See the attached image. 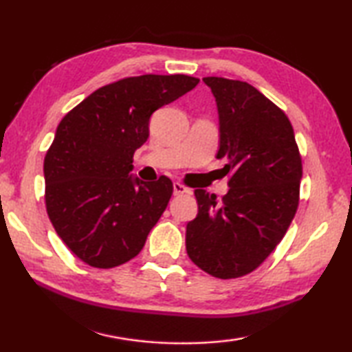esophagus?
I'll return each instance as SVG.
<instances>
[{"instance_id":"34e87169","label":"esophagus","mask_w":352,"mask_h":352,"mask_svg":"<svg viewBox=\"0 0 352 352\" xmlns=\"http://www.w3.org/2000/svg\"><path fill=\"white\" fill-rule=\"evenodd\" d=\"M183 194H189V189L184 186L182 183H174V195H183Z\"/></svg>"}]
</instances>
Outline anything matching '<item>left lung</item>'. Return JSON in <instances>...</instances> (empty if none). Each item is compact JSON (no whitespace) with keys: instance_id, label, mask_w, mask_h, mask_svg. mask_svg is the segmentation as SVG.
<instances>
[{"instance_id":"obj_1","label":"left lung","mask_w":352,"mask_h":352,"mask_svg":"<svg viewBox=\"0 0 352 352\" xmlns=\"http://www.w3.org/2000/svg\"><path fill=\"white\" fill-rule=\"evenodd\" d=\"M219 113L217 158H226L222 200L195 189L199 212L186 226V252L220 279L248 275L287 231L300 200L301 157L285 113L247 82L204 77Z\"/></svg>"}]
</instances>
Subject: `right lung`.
Returning <instances> with one entry per match:
<instances>
[{"label":"right lung","mask_w":352,"mask_h":352,"mask_svg":"<svg viewBox=\"0 0 352 352\" xmlns=\"http://www.w3.org/2000/svg\"><path fill=\"white\" fill-rule=\"evenodd\" d=\"M184 74L127 77L99 88L65 115L46 152V211L71 252L96 269L133 259L162 217L172 182L133 177V153L155 110L197 85Z\"/></svg>","instance_id":"obj_1"}]
</instances>
